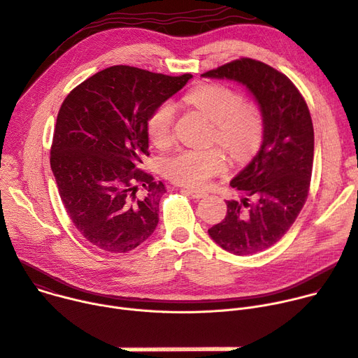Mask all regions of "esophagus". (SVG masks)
Segmentation results:
<instances>
[{
    "mask_svg": "<svg viewBox=\"0 0 358 358\" xmlns=\"http://www.w3.org/2000/svg\"><path fill=\"white\" fill-rule=\"evenodd\" d=\"M183 192L185 194L190 195L192 198H196V199H202V198L208 196L205 190H198V189H192V187H183Z\"/></svg>",
    "mask_w": 358,
    "mask_h": 358,
    "instance_id": "1",
    "label": "esophagus"
}]
</instances>
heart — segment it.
Here are the masks:
<instances>
[{
	"label": "heart",
	"mask_w": 358,
	"mask_h": 358,
	"mask_svg": "<svg viewBox=\"0 0 358 358\" xmlns=\"http://www.w3.org/2000/svg\"><path fill=\"white\" fill-rule=\"evenodd\" d=\"M186 101L194 104L215 123L212 139L222 145L229 155L242 160L252 156L262 141L264 120L259 108L243 103L241 93L217 83H203L186 94ZM150 141L166 148L173 141L175 106L171 101L159 104L148 119ZM227 168V157L222 149H186L163 164L164 175L179 185L202 187L222 173Z\"/></svg>",
	"instance_id": "1"
}]
</instances>
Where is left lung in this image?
<instances>
[{
	"label": "left lung",
	"instance_id": "left-lung-1",
	"mask_svg": "<svg viewBox=\"0 0 358 358\" xmlns=\"http://www.w3.org/2000/svg\"><path fill=\"white\" fill-rule=\"evenodd\" d=\"M202 77L245 86L264 120L258 153L229 183L243 196L228 201L225 219L208 232L234 255L265 251L287 234L308 196L314 160L308 106L285 74L254 59L227 63Z\"/></svg>",
	"mask_w": 358,
	"mask_h": 358
}]
</instances>
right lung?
Listing matches in <instances>:
<instances>
[{"mask_svg":"<svg viewBox=\"0 0 358 358\" xmlns=\"http://www.w3.org/2000/svg\"><path fill=\"white\" fill-rule=\"evenodd\" d=\"M189 78L113 66L64 99L54 127L51 171L71 222L99 250L129 252L156 229L166 189L139 169L149 155L146 124Z\"/></svg>","mask_w":358,"mask_h":358,"instance_id":"add662e5","label":"right lung"}]
</instances>
